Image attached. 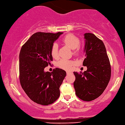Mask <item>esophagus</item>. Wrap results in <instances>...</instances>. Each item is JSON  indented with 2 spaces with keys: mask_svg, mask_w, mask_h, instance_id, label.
Listing matches in <instances>:
<instances>
[{
  "mask_svg": "<svg viewBox=\"0 0 125 125\" xmlns=\"http://www.w3.org/2000/svg\"><path fill=\"white\" fill-rule=\"evenodd\" d=\"M67 74H70V73H71V72H68V71H67Z\"/></svg>",
  "mask_w": 125,
  "mask_h": 125,
  "instance_id": "esophagus-1",
  "label": "esophagus"
}]
</instances>
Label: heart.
Instances as JSON below:
<instances>
[{"instance_id": "heart-1", "label": "heart", "mask_w": 125, "mask_h": 125, "mask_svg": "<svg viewBox=\"0 0 125 125\" xmlns=\"http://www.w3.org/2000/svg\"><path fill=\"white\" fill-rule=\"evenodd\" d=\"M62 42L67 46L73 49L75 54L78 55L81 53V49L78 46L80 42L76 35L72 34H67L62 39ZM51 53L54 58H57L58 57V45L57 43H54L52 45L51 49ZM74 64V61L66 59H62L58 62V66L59 67L67 71L71 70Z\"/></svg>"}]
</instances>
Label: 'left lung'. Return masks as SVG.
<instances>
[{
  "label": "left lung",
  "instance_id": "left-lung-1",
  "mask_svg": "<svg viewBox=\"0 0 125 125\" xmlns=\"http://www.w3.org/2000/svg\"><path fill=\"white\" fill-rule=\"evenodd\" d=\"M86 58L83 66L87 70L83 73L74 72L76 80L73 85L76 94L84 101H91L101 96L111 78V66L105 45L94 34H84Z\"/></svg>",
  "mask_w": 125,
  "mask_h": 125
}]
</instances>
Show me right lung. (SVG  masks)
Segmentation results:
<instances>
[{"label":"right lung","instance_id":"right-lung-1","mask_svg":"<svg viewBox=\"0 0 125 125\" xmlns=\"http://www.w3.org/2000/svg\"><path fill=\"white\" fill-rule=\"evenodd\" d=\"M63 33H35L21 49L20 82L27 96L38 104H52L60 96L59 87L66 71L56 68L50 73L45 72L44 68L53 61L51 47Z\"/></svg>","mask_w":125,"mask_h":125}]
</instances>
